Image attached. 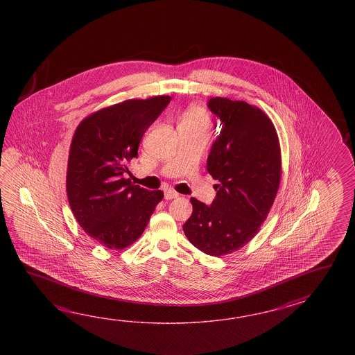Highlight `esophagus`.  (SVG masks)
<instances>
[{"mask_svg": "<svg viewBox=\"0 0 355 355\" xmlns=\"http://www.w3.org/2000/svg\"><path fill=\"white\" fill-rule=\"evenodd\" d=\"M178 196H179V194H178L176 191H174V190H171V189L165 190V199H166V200L174 199V198H178Z\"/></svg>", "mask_w": 355, "mask_h": 355, "instance_id": "1", "label": "esophagus"}]
</instances>
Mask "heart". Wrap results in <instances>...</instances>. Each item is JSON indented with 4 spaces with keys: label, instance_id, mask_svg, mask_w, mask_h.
Listing matches in <instances>:
<instances>
[{
    "label": "heart",
    "instance_id": "1",
    "mask_svg": "<svg viewBox=\"0 0 355 355\" xmlns=\"http://www.w3.org/2000/svg\"><path fill=\"white\" fill-rule=\"evenodd\" d=\"M181 124H187L191 127L207 128L209 125V115L204 110L203 107L193 106L181 118Z\"/></svg>",
    "mask_w": 355,
    "mask_h": 355
}]
</instances>
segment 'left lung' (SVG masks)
<instances>
[{"mask_svg":"<svg viewBox=\"0 0 355 355\" xmlns=\"http://www.w3.org/2000/svg\"><path fill=\"white\" fill-rule=\"evenodd\" d=\"M222 130L207 161L217 184L211 205L191 198L182 230L196 249L222 257L254 239L272 208L282 178L279 139L270 118L257 106L227 98L208 101Z\"/></svg>","mask_w":355,"mask_h":355,"instance_id":"8db88e82","label":"left lung"}]
</instances>
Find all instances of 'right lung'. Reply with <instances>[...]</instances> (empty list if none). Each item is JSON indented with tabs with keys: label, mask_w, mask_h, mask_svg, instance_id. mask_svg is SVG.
Listing matches in <instances>:
<instances>
[{
	"label": "right lung",
	"mask_w": 355,
	"mask_h": 355,
	"mask_svg": "<svg viewBox=\"0 0 355 355\" xmlns=\"http://www.w3.org/2000/svg\"><path fill=\"white\" fill-rule=\"evenodd\" d=\"M170 101L167 95L125 100L90 114L76 128L68 156V203L83 231L107 249L137 241L164 198L161 190L132 185L125 176L144 132Z\"/></svg>",
	"instance_id": "obj_1"
}]
</instances>
